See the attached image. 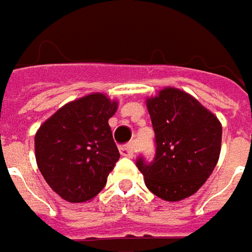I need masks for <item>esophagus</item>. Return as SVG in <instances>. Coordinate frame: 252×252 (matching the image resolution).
<instances>
[{
	"label": "esophagus",
	"instance_id": "34e87169",
	"mask_svg": "<svg viewBox=\"0 0 252 252\" xmlns=\"http://www.w3.org/2000/svg\"><path fill=\"white\" fill-rule=\"evenodd\" d=\"M120 155H122V156H126V158H133V156H135L133 143H129V145L122 146V148H120Z\"/></svg>",
	"mask_w": 252,
	"mask_h": 252
}]
</instances>
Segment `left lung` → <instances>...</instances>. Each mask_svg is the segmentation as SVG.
<instances>
[{"instance_id": "obj_1", "label": "left lung", "mask_w": 252, "mask_h": 252, "mask_svg": "<svg viewBox=\"0 0 252 252\" xmlns=\"http://www.w3.org/2000/svg\"><path fill=\"white\" fill-rule=\"evenodd\" d=\"M155 130L156 155L151 163L136 165L148 189L176 202L193 195L215 169L222 126L218 117L184 90L165 87L146 99Z\"/></svg>"}]
</instances>
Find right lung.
I'll return each instance as SVG.
<instances>
[{"label": "right lung", "instance_id": "add662e5", "mask_svg": "<svg viewBox=\"0 0 252 252\" xmlns=\"http://www.w3.org/2000/svg\"><path fill=\"white\" fill-rule=\"evenodd\" d=\"M116 110V100L92 93L64 104L37 130V166L67 202L90 201L104 188L120 158L109 126Z\"/></svg>", "mask_w": 252, "mask_h": 252}]
</instances>
